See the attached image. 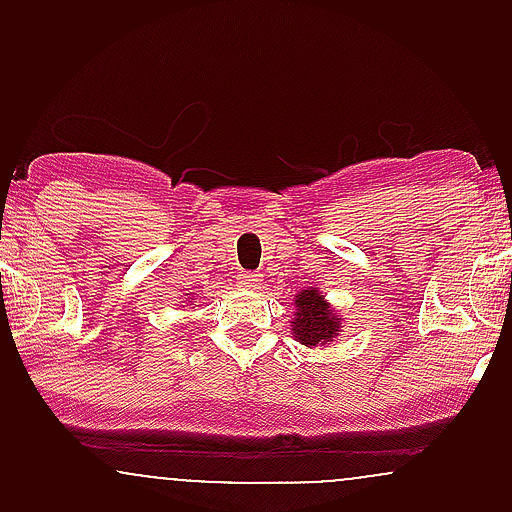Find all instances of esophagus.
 Listing matches in <instances>:
<instances>
[{"instance_id":"1","label":"esophagus","mask_w":512,"mask_h":512,"mask_svg":"<svg viewBox=\"0 0 512 512\" xmlns=\"http://www.w3.org/2000/svg\"><path fill=\"white\" fill-rule=\"evenodd\" d=\"M237 282H240V287L245 289H260L262 277L255 275V272H242V275H237Z\"/></svg>"}]
</instances>
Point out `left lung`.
<instances>
[{
	"instance_id": "left-lung-1",
	"label": "left lung",
	"mask_w": 512,
	"mask_h": 512,
	"mask_svg": "<svg viewBox=\"0 0 512 512\" xmlns=\"http://www.w3.org/2000/svg\"><path fill=\"white\" fill-rule=\"evenodd\" d=\"M292 304L294 314L289 327H292L294 342L309 349L337 342V337L342 334V314L327 302L319 287H304L302 292L294 294Z\"/></svg>"
}]
</instances>
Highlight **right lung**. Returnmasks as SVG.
Wrapping results in <instances>:
<instances>
[{"label":"right lung","mask_w":512,"mask_h":512,"mask_svg":"<svg viewBox=\"0 0 512 512\" xmlns=\"http://www.w3.org/2000/svg\"><path fill=\"white\" fill-rule=\"evenodd\" d=\"M190 299H193V297H190Z\"/></svg>","instance_id":"add662e5"}]
</instances>
